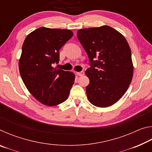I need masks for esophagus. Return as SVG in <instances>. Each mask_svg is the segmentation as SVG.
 I'll return each mask as SVG.
<instances>
[{"instance_id": "obj_1", "label": "esophagus", "mask_w": 152, "mask_h": 152, "mask_svg": "<svg viewBox=\"0 0 152 152\" xmlns=\"http://www.w3.org/2000/svg\"><path fill=\"white\" fill-rule=\"evenodd\" d=\"M77 75L79 76H82L84 74V72L83 71H81V72H76Z\"/></svg>"}]
</instances>
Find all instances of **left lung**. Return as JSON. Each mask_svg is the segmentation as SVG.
I'll use <instances>...</instances> for the list:
<instances>
[{"mask_svg":"<svg viewBox=\"0 0 152 152\" xmlns=\"http://www.w3.org/2000/svg\"><path fill=\"white\" fill-rule=\"evenodd\" d=\"M77 37L88 54L91 68L86 94L91 104L107 107L121 98L132 80V52L121 33L107 25L80 29Z\"/></svg>","mask_w":152,"mask_h":152,"instance_id":"1","label":"left lung"}]
</instances>
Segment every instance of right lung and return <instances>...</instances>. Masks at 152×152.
<instances>
[{
    "instance_id": "obj_1",
    "label": "right lung",
    "mask_w": 152,
    "mask_h": 152,
    "mask_svg": "<svg viewBox=\"0 0 152 152\" xmlns=\"http://www.w3.org/2000/svg\"><path fill=\"white\" fill-rule=\"evenodd\" d=\"M72 36L71 30L42 27L25 38L19 72L28 91L41 103L56 106L68 99L75 75L53 66L60 60L61 48Z\"/></svg>"
}]
</instances>
